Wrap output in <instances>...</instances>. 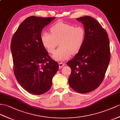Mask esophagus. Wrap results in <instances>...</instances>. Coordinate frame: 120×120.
I'll return each instance as SVG.
<instances>
[{
  "label": "esophagus",
  "instance_id": "34e87169",
  "mask_svg": "<svg viewBox=\"0 0 120 120\" xmlns=\"http://www.w3.org/2000/svg\"><path fill=\"white\" fill-rule=\"evenodd\" d=\"M64 65H65V64L63 63V62H60L59 63V67L60 69L62 68L63 67H64Z\"/></svg>",
  "mask_w": 120,
  "mask_h": 120
}]
</instances>
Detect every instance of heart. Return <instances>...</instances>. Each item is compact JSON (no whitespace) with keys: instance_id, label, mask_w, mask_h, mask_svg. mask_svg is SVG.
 I'll use <instances>...</instances> for the list:
<instances>
[{"instance_id":"b5f03b06","label":"heart","mask_w":120,"mask_h":120,"mask_svg":"<svg viewBox=\"0 0 120 120\" xmlns=\"http://www.w3.org/2000/svg\"><path fill=\"white\" fill-rule=\"evenodd\" d=\"M50 32H43L41 40L43 47L50 54L54 53L58 42L60 47L52 56L55 61H63L69 59L71 54L78 53L84 44L85 31L81 26L75 27L60 22L51 27Z\"/></svg>"}]
</instances>
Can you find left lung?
<instances>
[{
	"mask_svg": "<svg viewBox=\"0 0 120 120\" xmlns=\"http://www.w3.org/2000/svg\"><path fill=\"white\" fill-rule=\"evenodd\" d=\"M85 31L84 44L75 57L67 62L71 69L69 85L75 91L86 93L102 82L110 61L109 36L97 21L90 16L78 18Z\"/></svg>",
	"mask_w": 120,
	"mask_h": 120,
	"instance_id": "1",
	"label": "left lung"
}]
</instances>
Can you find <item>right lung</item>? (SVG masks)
I'll list each match as a JSON object with an SVG mask.
<instances>
[{"mask_svg":"<svg viewBox=\"0 0 120 120\" xmlns=\"http://www.w3.org/2000/svg\"><path fill=\"white\" fill-rule=\"evenodd\" d=\"M55 19L28 17L12 38L11 50L15 75L21 86L34 95H41L50 89L52 79L59 68L41 40L42 29Z\"/></svg>","mask_w":120,"mask_h":120,"instance_id":"obj_1","label":"right lung"}]
</instances>
